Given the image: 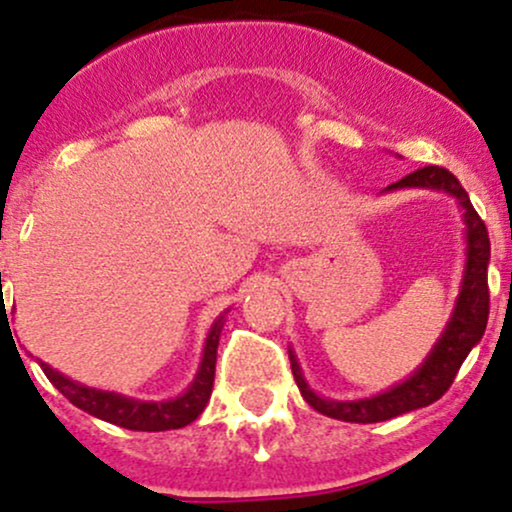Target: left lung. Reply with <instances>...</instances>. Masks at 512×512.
<instances>
[{
  "label": "left lung",
  "instance_id": "left-lung-1",
  "mask_svg": "<svg viewBox=\"0 0 512 512\" xmlns=\"http://www.w3.org/2000/svg\"><path fill=\"white\" fill-rule=\"evenodd\" d=\"M396 187H430V189H445L464 209L466 221V243H469V260H466V274L462 284V294L457 299V308L454 316L449 320L445 335L425 359L423 367L415 372L411 379L398 384L396 389L379 393L374 398H364V401H323L316 393L306 386L303 376L299 372L294 355H291V372H294L296 386H299L301 396L306 398L308 406L316 408L318 413L328 415V418L345 420V423H379V420L396 418V415L415 411L435 403L442 398L452 386L454 376H457L459 367L471 352V347L481 340L486 330L488 320V257H491V243H488V230L486 223L471 206L469 194L459 184V179L445 167H423L406 174L391 184L389 189Z\"/></svg>",
  "mask_w": 512,
  "mask_h": 512
}]
</instances>
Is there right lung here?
Wrapping results in <instances>:
<instances>
[{
  "label": "right lung",
  "mask_w": 512,
  "mask_h": 512,
  "mask_svg": "<svg viewBox=\"0 0 512 512\" xmlns=\"http://www.w3.org/2000/svg\"><path fill=\"white\" fill-rule=\"evenodd\" d=\"M221 320L211 328L209 340H206L204 359H201V369L196 374L194 384L189 386V391L184 396L174 398V401L165 403H145V401H133V398L119 396V393L111 391H97L87 389V386L75 384L67 376H63L55 369H50L48 364H41L43 372L53 386L58 389L72 406L82 408L84 413L94 415V418L106 420V423H114L119 428L126 430H140V432H160V430H177L189 425L192 420L199 418V413L204 411L206 403H209L211 389H213V374H216V350H218V338H221Z\"/></svg>",
  "instance_id": "obj_1"
}]
</instances>
